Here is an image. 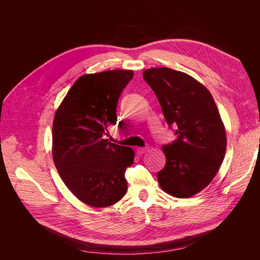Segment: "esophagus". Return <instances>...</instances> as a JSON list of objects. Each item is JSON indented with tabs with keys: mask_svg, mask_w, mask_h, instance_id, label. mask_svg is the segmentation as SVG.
I'll use <instances>...</instances> for the list:
<instances>
[{
	"mask_svg": "<svg viewBox=\"0 0 260 260\" xmlns=\"http://www.w3.org/2000/svg\"><path fill=\"white\" fill-rule=\"evenodd\" d=\"M147 149H148V146H144V147H137V148H136V153H137L139 156H142L144 153H146Z\"/></svg>",
	"mask_w": 260,
	"mask_h": 260,
	"instance_id": "34e87169",
	"label": "esophagus"
}]
</instances>
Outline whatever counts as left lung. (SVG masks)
Wrapping results in <instances>:
<instances>
[{
  "label": "left lung",
  "mask_w": 260,
  "mask_h": 260,
  "mask_svg": "<svg viewBox=\"0 0 260 260\" xmlns=\"http://www.w3.org/2000/svg\"><path fill=\"white\" fill-rule=\"evenodd\" d=\"M143 79L152 87L177 139L162 146L167 163L158 174L160 187L177 198L206 188L219 171L226 133L209 89L189 75L168 67L148 68Z\"/></svg>",
  "instance_id": "8db88e82"
}]
</instances>
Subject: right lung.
Listing matches in <instances>:
<instances>
[{"mask_svg": "<svg viewBox=\"0 0 260 260\" xmlns=\"http://www.w3.org/2000/svg\"><path fill=\"white\" fill-rule=\"evenodd\" d=\"M133 71L81 76L57 108L52 123V159L67 188L92 208H106L125 195L131 147L108 140L115 128L120 94Z\"/></svg>", "mask_w": 260, "mask_h": 260, "instance_id": "add662e5", "label": "right lung"}]
</instances>
